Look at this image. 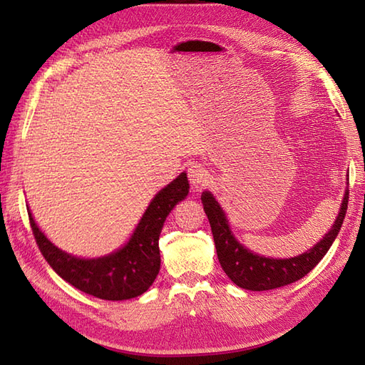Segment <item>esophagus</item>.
Masks as SVG:
<instances>
[{
    "label": "esophagus",
    "mask_w": 365,
    "mask_h": 365,
    "mask_svg": "<svg viewBox=\"0 0 365 365\" xmlns=\"http://www.w3.org/2000/svg\"><path fill=\"white\" fill-rule=\"evenodd\" d=\"M188 178L191 185L195 188H202L210 180V174H208L207 168H204L202 165H191L188 168Z\"/></svg>",
    "instance_id": "34e87169"
}]
</instances>
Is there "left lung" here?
Wrapping results in <instances>:
<instances>
[{
  "mask_svg": "<svg viewBox=\"0 0 365 365\" xmlns=\"http://www.w3.org/2000/svg\"><path fill=\"white\" fill-rule=\"evenodd\" d=\"M200 199H202L207 218L210 221L216 254H218L224 273L242 289L263 292L297 282L324 257L344 224L348 207V190L345 191L344 202L340 205V212L332 229L311 251L292 259H268L247 251L232 235L226 215L210 192H202Z\"/></svg>",
  "mask_w": 365,
  "mask_h": 365,
  "instance_id": "1",
  "label": "left lung"
}]
</instances>
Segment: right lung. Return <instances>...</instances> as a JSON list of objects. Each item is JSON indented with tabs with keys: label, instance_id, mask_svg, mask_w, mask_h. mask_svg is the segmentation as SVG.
I'll return each mask as SVG.
<instances>
[{
	"label": "right lung",
	"instance_id": "add662e5",
	"mask_svg": "<svg viewBox=\"0 0 365 365\" xmlns=\"http://www.w3.org/2000/svg\"><path fill=\"white\" fill-rule=\"evenodd\" d=\"M188 178L182 173L163 188L147 207L130 242L110 255L84 260L58 250L28 212L36 243L56 273L76 289L108 301L136 298L153 284L160 271L158 240L166 216L188 195ZM29 210V208H28Z\"/></svg>",
	"mask_w": 365,
	"mask_h": 365
}]
</instances>
